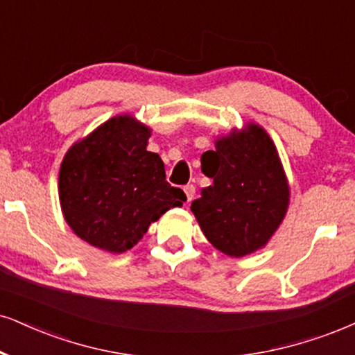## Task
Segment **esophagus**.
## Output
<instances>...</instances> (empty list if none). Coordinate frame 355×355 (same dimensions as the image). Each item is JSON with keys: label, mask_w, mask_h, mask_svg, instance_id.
I'll return each instance as SVG.
<instances>
[{"label": "esophagus", "mask_w": 355, "mask_h": 355, "mask_svg": "<svg viewBox=\"0 0 355 355\" xmlns=\"http://www.w3.org/2000/svg\"><path fill=\"white\" fill-rule=\"evenodd\" d=\"M184 192H186L187 202H192V199H194V196H196V186H192V184L184 186Z\"/></svg>", "instance_id": "esophagus-1"}]
</instances>
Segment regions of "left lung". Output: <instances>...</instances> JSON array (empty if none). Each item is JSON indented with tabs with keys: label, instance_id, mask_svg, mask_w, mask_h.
<instances>
[{
	"label": "left lung",
	"instance_id": "8db88e82",
	"mask_svg": "<svg viewBox=\"0 0 355 355\" xmlns=\"http://www.w3.org/2000/svg\"><path fill=\"white\" fill-rule=\"evenodd\" d=\"M212 186L191 205L200 229L217 250L245 257L265 247L286 216L290 186L277 146L255 123L216 139L200 156Z\"/></svg>",
	"mask_w": 355,
	"mask_h": 355
}]
</instances>
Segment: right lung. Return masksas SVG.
<instances>
[{"label":"right lung","instance_id":"add662e5","mask_svg":"<svg viewBox=\"0 0 355 355\" xmlns=\"http://www.w3.org/2000/svg\"><path fill=\"white\" fill-rule=\"evenodd\" d=\"M151 130L113 116L64 156L59 199L65 222L92 247L123 253L186 194L166 181L164 163L146 150Z\"/></svg>","mask_w":355,"mask_h":355}]
</instances>
